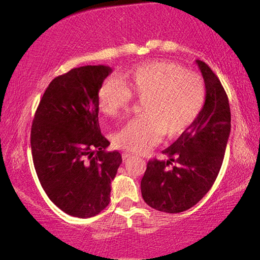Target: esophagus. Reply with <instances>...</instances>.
<instances>
[{"label": "esophagus", "mask_w": 260, "mask_h": 260, "mask_svg": "<svg viewBox=\"0 0 260 260\" xmlns=\"http://www.w3.org/2000/svg\"><path fill=\"white\" fill-rule=\"evenodd\" d=\"M132 156V153H129V152H122V159L124 160H126V159H128V158H131Z\"/></svg>", "instance_id": "34e87169"}]
</instances>
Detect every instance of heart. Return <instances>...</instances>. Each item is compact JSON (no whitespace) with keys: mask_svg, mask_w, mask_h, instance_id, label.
Here are the masks:
<instances>
[{"mask_svg":"<svg viewBox=\"0 0 260 260\" xmlns=\"http://www.w3.org/2000/svg\"><path fill=\"white\" fill-rule=\"evenodd\" d=\"M133 98L142 104L143 117L127 122L114 135L125 150L143 153L161 136L181 135L199 118L206 100L205 82L199 73L172 61H148L122 76V83L107 79L98 101L104 116L116 118L129 109Z\"/></svg>","mask_w":260,"mask_h":260,"instance_id":"1","label":"heart"}]
</instances>
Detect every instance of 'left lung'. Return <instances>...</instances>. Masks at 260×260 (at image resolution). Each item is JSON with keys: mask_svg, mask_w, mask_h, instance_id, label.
Instances as JSON below:
<instances>
[{"mask_svg": "<svg viewBox=\"0 0 260 260\" xmlns=\"http://www.w3.org/2000/svg\"><path fill=\"white\" fill-rule=\"evenodd\" d=\"M206 87L204 108L195 122L162 150L167 160L151 159L141 192L152 209L179 213L199 203L217 179L231 133V109L225 89L208 64L196 59Z\"/></svg>", "mask_w": 260, "mask_h": 260, "instance_id": "8db88e82", "label": "left lung"}]
</instances>
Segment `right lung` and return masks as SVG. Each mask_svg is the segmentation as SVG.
<instances>
[{
	"label": "right lung",
	"instance_id": "right-lung-1",
	"mask_svg": "<svg viewBox=\"0 0 260 260\" xmlns=\"http://www.w3.org/2000/svg\"><path fill=\"white\" fill-rule=\"evenodd\" d=\"M111 71L87 65L56 77L34 114L30 148L39 181L72 217H94L107 208L122 161L118 151H107L99 124L98 93Z\"/></svg>",
	"mask_w": 260,
	"mask_h": 260
}]
</instances>
